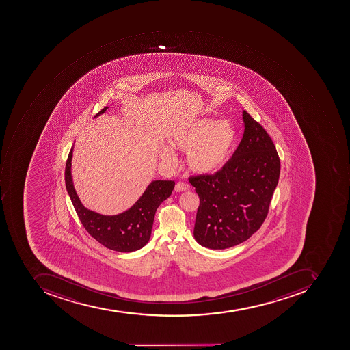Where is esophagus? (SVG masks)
I'll list each match as a JSON object with an SVG mask.
<instances>
[{
  "label": "esophagus",
  "instance_id": "34e87169",
  "mask_svg": "<svg viewBox=\"0 0 350 350\" xmlns=\"http://www.w3.org/2000/svg\"><path fill=\"white\" fill-rule=\"evenodd\" d=\"M188 189H189V185L183 183V182H178V183L176 184V187H174V191H178V193L188 191Z\"/></svg>",
  "mask_w": 350,
  "mask_h": 350
}]
</instances>
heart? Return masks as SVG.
I'll list each match as a JSON object with an SVG mask.
<instances>
[{"label": "heart", "mask_w": 350, "mask_h": 350, "mask_svg": "<svg viewBox=\"0 0 350 350\" xmlns=\"http://www.w3.org/2000/svg\"><path fill=\"white\" fill-rule=\"evenodd\" d=\"M237 140L233 126L226 121L214 122L199 119L178 129L169 139V146L159 148V157L174 167L178 152H186V164L196 174H211L222 168L231 154Z\"/></svg>", "instance_id": "heart-1"}]
</instances>
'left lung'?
Masks as SVG:
<instances>
[{"label":"left lung","instance_id":"1","mask_svg":"<svg viewBox=\"0 0 350 350\" xmlns=\"http://www.w3.org/2000/svg\"><path fill=\"white\" fill-rule=\"evenodd\" d=\"M243 120V139L231 159L215 174L189 178L200 198L193 237L205 248H230L256 233L279 181L273 140L246 111Z\"/></svg>","mask_w":350,"mask_h":350}]
</instances>
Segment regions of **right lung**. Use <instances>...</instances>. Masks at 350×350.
I'll use <instances>...</instances> for the list:
<instances>
[{
  "label": "right lung",
  "mask_w": 350,
  "mask_h": 350,
  "mask_svg": "<svg viewBox=\"0 0 350 350\" xmlns=\"http://www.w3.org/2000/svg\"><path fill=\"white\" fill-rule=\"evenodd\" d=\"M104 107L96 117L105 113ZM73 146L66 163L65 182L68 195L87 232L107 248L119 252H133L147 245L151 237L155 212L161 203L172 195L174 181L154 180L134 204L116 215H103L85 208L75 191L71 174Z\"/></svg>",
  "instance_id": "add662e5"
}]
</instances>
